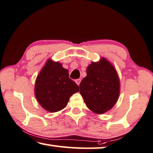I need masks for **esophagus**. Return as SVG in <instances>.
<instances>
[{
  "instance_id": "obj_1",
  "label": "esophagus",
  "mask_w": 153,
  "mask_h": 153,
  "mask_svg": "<svg viewBox=\"0 0 153 153\" xmlns=\"http://www.w3.org/2000/svg\"><path fill=\"white\" fill-rule=\"evenodd\" d=\"M81 79H78L75 80V82H76V83L77 85H79L80 83H81Z\"/></svg>"
}]
</instances>
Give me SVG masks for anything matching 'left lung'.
<instances>
[{"label":"left lung","mask_w":153,"mask_h":153,"mask_svg":"<svg viewBox=\"0 0 153 153\" xmlns=\"http://www.w3.org/2000/svg\"><path fill=\"white\" fill-rule=\"evenodd\" d=\"M80 93L91 111L103 114L114 106L120 95V80L113 65L101 58L87 68L79 85Z\"/></svg>","instance_id":"8db88e82"}]
</instances>
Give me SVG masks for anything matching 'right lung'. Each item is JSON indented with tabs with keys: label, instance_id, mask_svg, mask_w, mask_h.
Segmentation results:
<instances>
[{
	"label": "right lung",
	"instance_id": "add662e5",
	"mask_svg": "<svg viewBox=\"0 0 153 153\" xmlns=\"http://www.w3.org/2000/svg\"><path fill=\"white\" fill-rule=\"evenodd\" d=\"M79 88L69 78L68 71L62 64L48 60L35 85V95L43 108L50 112L60 111L67 105L69 98Z\"/></svg>",
	"mask_w": 153,
	"mask_h": 153
}]
</instances>
